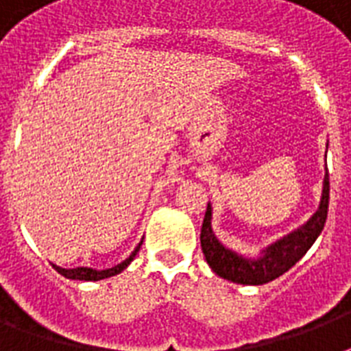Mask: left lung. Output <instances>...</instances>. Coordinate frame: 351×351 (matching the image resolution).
<instances>
[{"instance_id": "left-lung-1", "label": "left lung", "mask_w": 351, "mask_h": 351, "mask_svg": "<svg viewBox=\"0 0 351 351\" xmlns=\"http://www.w3.org/2000/svg\"><path fill=\"white\" fill-rule=\"evenodd\" d=\"M328 202H330V178H328L326 167V175L322 182L321 204L313 217L304 226H300L299 230L291 231L277 242H273L271 245H267L266 250H262V255L258 258H245L220 244L211 228V206L208 204L202 231H200L204 256L209 267L226 280L247 284V286L271 282L282 273L288 271L289 267H293L306 255V251L313 245L326 224Z\"/></svg>"}]
</instances>
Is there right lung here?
Segmentation results:
<instances>
[{
	"mask_svg": "<svg viewBox=\"0 0 351 351\" xmlns=\"http://www.w3.org/2000/svg\"><path fill=\"white\" fill-rule=\"evenodd\" d=\"M140 245H142V242L134 247V251H132L131 255L127 256L125 261L120 262L118 266L114 267H109V269H101V271H98V269H93V267H74V269H65V267H60V266H54V269H56L60 275H63L65 278H73V280H101V278H107V277H114V275H118V273H121L123 269H125L129 264L132 262V258L136 256L138 250H140Z\"/></svg>",
	"mask_w": 351,
	"mask_h": 351,
	"instance_id": "1",
	"label": "right lung"
}]
</instances>
